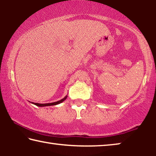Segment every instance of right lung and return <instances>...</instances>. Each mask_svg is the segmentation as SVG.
Masks as SVG:
<instances>
[{
    "mask_svg": "<svg viewBox=\"0 0 156 156\" xmlns=\"http://www.w3.org/2000/svg\"><path fill=\"white\" fill-rule=\"evenodd\" d=\"M67 98V96H66L64 98L61 99L60 100H58V101L57 102H51V103H45V104H41V103H35V102H31V103H32L34 105H36V106L38 107H47V106H53V105H58L60 103H61L63 101H65L66 100V98Z\"/></svg>",
    "mask_w": 156,
    "mask_h": 156,
    "instance_id": "right-lung-1",
    "label": "right lung"
}]
</instances>
